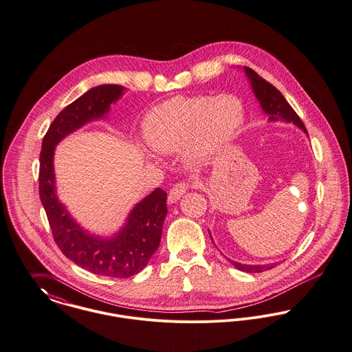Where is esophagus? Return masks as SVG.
Returning <instances> with one entry per match:
<instances>
[{
    "label": "esophagus",
    "mask_w": 352,
    "mask_h": 352,
    "mask_svg": "<svg viewBox=\"0 0 352 352\" xmlns=\"http://www.w3.org/2000/svg\"><path fill=\"white\" fill-rule=\"evenodd\" d=\"M192 186L191 184H188V182H179V184H177V185H174V186L170 188V192H168V197H167V201L170 202V204H174V202H177L178 199H181V197L186 192L187 190L190 188V187Z\"/></svg>",
    "instance_id": "1"
}]
</instances>
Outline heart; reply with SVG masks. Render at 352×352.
Masks as SVG:
<instances>
[{
  "instance_id": "obj_1",
  "label": "heart",
  "mask_w": 352,
  "mask_h": 352,
  "mask_svg": "<svg viewBox=\"0 0 352 352\" xmlns=\"http://www.w3.org/2000/svg\"><path fill=\"white\" fill-rule=\"evenodd\" d=\"M243 121V106L230 94L174 97L146 114L142 129L147 146L160 154L188 148L204 164L228 144Z\"/></svg>"
}]
</instances>
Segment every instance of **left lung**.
I'll return each instance as SVG.
<instances>
[{"mask_svg":"<svg viewBox=\"0 0 352 352\" xmlns=\"http://www.w3.org/2000/svg\"><path fill=\"white\" fill-rule=\"evenodd\" d=\"M245 72H246L248 80L251 82L252 91H254L255 97L258 98V101H259V104L262 106L263 111L266 114H269L270 121L292 122V124H296L298 127H300L307 134V130H306L305 124L302 122V120L295 113V110L289 106V102L286 101V98L282 96V93L275 86H272L266 80L259 77L252 69L245 66ZM211 241H212V238H211ZM230 263L234 267H236V269L241 270V271H246V272H262V271H266V270L274 269V266H275V263L255 265V266L252 265L251 266V265H242V263H238V262H234V261H230Z\"/></svg>","mask_w":352,"mask_h":352,"instance_id":"obj_1","label":"left lung"}]
</instances>
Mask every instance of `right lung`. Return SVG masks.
Segmentation results:
<instances>
[{"instance_id":"1","label":"right lung","mask_w":352,"mask_h":352,"mask_svg":"<svg viewBox=\"0 0 352 352\" xmlns=\"http://www.w3.org/2000/svg\"><path fill=\"white\" fill-rule=\"evenodd\" d=\"M121 85H100L67 104L54 118L42 141L40 198L54 242L63 255L96 275L129 278L145 269L160 246L167 214V194L155 188L131 210L124 228L111 238L87 234L70 217L56 195L53 155L56 145L83 124L104 118L110 104L121 98Z\"/></svg>"}]
</instances>
